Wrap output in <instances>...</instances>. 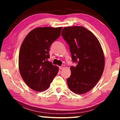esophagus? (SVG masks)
Returning <instances> with one entry per match:
<instances>
[{"mask_svg": "<svg viewBox=\"0 0 120 120\" xmlns=\"http://www.w3.org/2000/svg\"><path fill=\"white\" fill-rule=\"evenodd\" d=\"M64 68V64H62L61 65V66L59 67V68L60 69H63Z\"/></svg>", "mask_w": 120, "mask_h": 120, "instance_id": "1", "label": "esophagus"}]
</instances>
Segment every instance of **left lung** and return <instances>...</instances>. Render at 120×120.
<instances>
[{
    "instance_id": "1",
    "label": "left lung",
    "mask_w": 120,
    "mask_h": 120,
    "mask_svg": "<svg viewBox=\"0 0 120 120\" xmlns=\"http://www.w3.org/2000/svg\"><path fill=\"white\" fill-rule=\"evenodd\" d=\"M61 35L69 45L72 60L71 76L67 79L68 87L77 94H82L94 88L104 71V53L94 34L82 26L63 28Z\"/></svg>"
}]
</instances>
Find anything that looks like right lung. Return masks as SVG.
I'll return each instance as SVG.
<instances>
[{"mask_svg": "<svg viewBox=\"0 0 120 120\" xmlns=\"http://www.w3.org/2000/svg\"><path fill=\"white\" fill-rule=\"evenodd\" d=\"M62 28H34L22 44L19 58V72L26 84L34 90H45L58 74V67L48 60L50 46L60 36Z\"/></svg>", "mask_w": 120, "mask_h": 120, "instance_id": "1", "label": "right lung"}]
</instances>
